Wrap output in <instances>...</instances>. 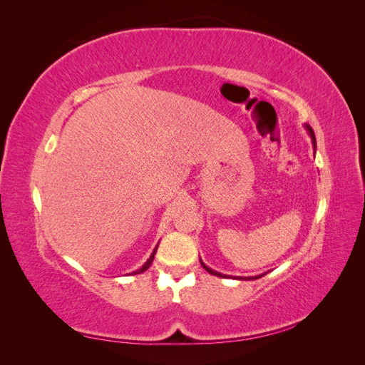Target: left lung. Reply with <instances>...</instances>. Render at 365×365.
Listing matches in <instances>:
<instances>
[{
	"label": "left lung",
	"mask_w": 365,
	"mask_h": 365,
	"mask_svg": "<svg viewBox=\"0 0 365 365\" xmlns=\"http://www.w3.org/2000/svg\"><path fill=\"white\" fill-rule=\"evenodd\" d=\"M304 129L307 130V134H309V137H311V140H312V145H314V149H317V141H315V134H314V130H312V128L309 126V125H306L304 123ZM200 262H201V264H202V268L207 271V272H210L212 275H217V277H222V279H237V280H256V279H260L262 275H264V274H260V275H254V277H231V275H225V274H220V272H217V271H215V269H212V268H208L207 264L200 259Z\"/></svg>",
	"instance_id": "1"
}]
</instances>
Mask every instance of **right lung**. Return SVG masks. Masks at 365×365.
<instances>
[{"mask_svg": "<svg viewBox=\"0 0 365 365\" xmlns=\"http://www.w3.org/2000/svg\"><path fill=\"white\" fill-rule=\"evenodd\" d=\"M157 250H158V245L155 247V248H153V251H152V254H150V257L146 260V263L145 264H143V267L140 268V269H137V271H134V272H132V274H140V272H145L149 267H150V263L153 262V257H155V252H157Z\"/></svg>", "mask_w": 365, "mask_h": 365, "instance_id": "1", "label": "right lung"}]
</instances>
